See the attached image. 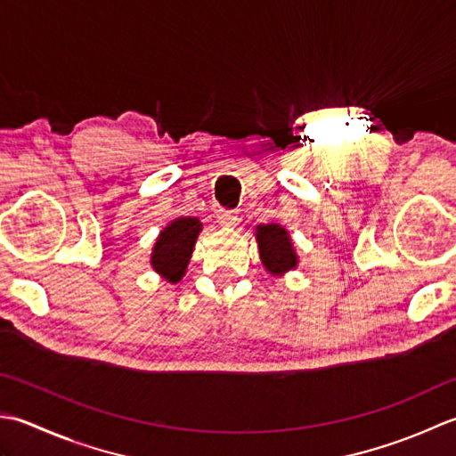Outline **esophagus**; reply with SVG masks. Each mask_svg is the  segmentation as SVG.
Listing matches in <instances>:
<instances>
[{"mask_svg": "<svg viewBox=\"0 0 456 456\" xmlns=\"http://www.w3.org/2000/svg\"><path fill=\"white\" fill-rule=\"evenodd\" d=\"M216 218H218V222H220L222 226H234L236 220H238L234 210H224V208H220L216 212Z\"/></svg>", "mask_w": 456, "mask_h": 456, "instance_id": "1", "label": "esophagus"}]
</instances>
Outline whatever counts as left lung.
I'll use <instances>...</instances> for the list:
<instances>
[{"mask_svg":"<svg viewBox=\"0 0 456 456\" xmlns=\"http://www.w3.org/2000/svg\"><path fill=\"white\" fill-rule=\"evenodd\" d=\"M259 256L269 273L280 275L287 269L295 267L297 256L291 244V238L280 224H267L257 228Z\"/></svg>","mask_w":456,"mask_h":456,"instance_id":"obj_1","label":"left lung"}]
</instances>
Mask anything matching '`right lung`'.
Returning <instances> with one entry per match:
<instances>
[{
	"mask_svg": "<svg viewBox=\"0 0 456 456\" xmlns=\"http://www.w3.org/2000/svg\"><path fill=\"white\" fill-rule=\"evenodd\" d=\"M202 224L199 218H176L167 226L153 248L151 265L171 283L181 281Z\"/></svg>",
	"mask_w": 456,
	"mask_h": 456,
	"instance_id": "1",
	"label": "right lung"
}]
</instances>
